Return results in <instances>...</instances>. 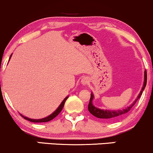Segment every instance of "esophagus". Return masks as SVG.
<instances>
[{
	"instance_id": "1",
	"label": "esophagus",
	"mask_w": 153,
	"mask_h": 153,
	"mask_svg": "<svg viewBox=\"0 0 153 153\" xmlns=\"http://www.w3.org/2000/svg\"><path fill=\"white\" fill-rule=\"evenodd\" d=\"M89 82V80L88 78H83L81 80V83L83 85H88V83Z\"/></svg>"
}]
</instances>
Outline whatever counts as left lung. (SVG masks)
Segmentation results:
<instances>
[{"label": "left lung", "instance_id": "obj_1", "mask_svg": "<svg viewBox=\"0 0 153 153\" xmlns=\"http://www.w3.org/2000/svg\"><path fill=\"white\" fill-rule=\"evenodd\" d=\"M147 84V71H145V80H144V85L143 88H142L141 91H140V94L137 96V99L135 101L133 102V103L131 105H130L129 107L127 108H124L123 110H119V111H110V110H103V109H100V108H96L95 107L92 103V101L93 99H94V95L93 94H91V99H90V101H89L88 103V111H90V113L91 114H93L94 117H97V118L99 119H104V120H107V121H112V120H116V119L120 118L121 117L124 116V114L129 112V111L132 106L136 103L137 100L141 97L142 94H143V91L145 89V86H146Z\"/></svg>", "mask_w": 153, "mask_h": 153}]
</instances>
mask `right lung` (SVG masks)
Returning <instances> with one entry per match:
<instances>
[{
  "mask_svg": "<svg viewBox=\"0 0 153 153\" xmlns=\"http://www.w3.org/2000/svg\"><path fill=\"white\" fill-rule=\"evenodd\" d=\"M10 57H11V55H10ZM68 97H66L65 99L64 100H63L62 102L61 103V104L59 105L58 108H57V110H56L54 112V113H52L51 115L48 116V117H45V118H44V119H33L27 118V117H24V116L22 115V114H20V115L22 116V117H24V119H26V120L29 121V122H49V121H51V120H52V119H53L54 118V117H57V116L58 115L59 113H60V111H62V109L63 108V106H64L66 100L68 99Z\"/></svg>",
  "mask_w": 153,
  "mask_h": 153,
  "instance_id": "add662e5",
  "label": "right lung"
}]
</instances>
